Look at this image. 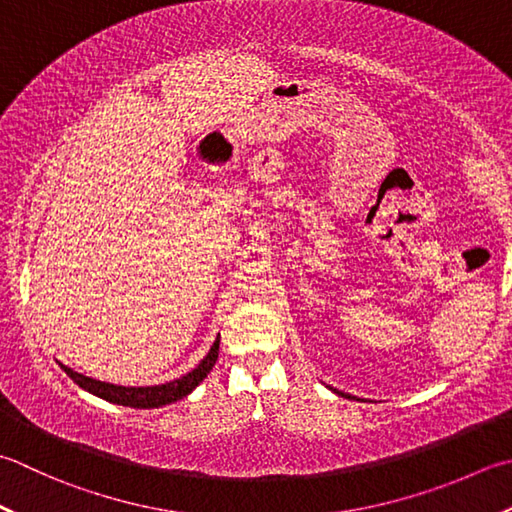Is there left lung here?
I'll return each instance as SVG.
<instances>
[{
	"instance_id": "obj_1",
	"label": "left lung",
	"mask_w": 512,
	"mask_h": 512,
	"mask_svg": "<svg viewBox=\"0 0 512 512\" xmlns=\"http://www.w3.org/2000/svg\"><path fill=\"white\" fill-rule=\"evenodd\" d=\"M333 390H335V388H333ZM335 393H337V395H344V393H339V390H335Z\"/></svg>"
}]
</instances>
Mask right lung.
Here are the masks:
<instances>
[{"label":"right lung","mask_w":512,"mask_h":512,"mask_svg":"<svg viewBox=\"0 0 512 512\" xmlns=\"http://www.w3.org/2000/svg\"><path fill=\"white\" fill-rule=\"evenodd\" d=\"M217 355H219V337L215 339V344L210 346L208 355L193 370H190V373L159 386H117V384L99 382V379L86 377L82 373H75L73 368H68L64 364L59 366L66 370V375L73 379L79 388H84L88 393L106 399V402L130 406V408H159V406L179 402V399H184L186 395L193 393V390L204 382L210 370H213Z\"/></svg>","instance_id":"obj_1"}]
</instances>
